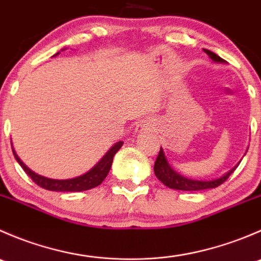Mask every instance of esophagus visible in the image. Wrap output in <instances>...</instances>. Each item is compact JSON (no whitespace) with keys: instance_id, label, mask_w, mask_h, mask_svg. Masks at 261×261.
<instances>
[{"instance_id":"obj_1","label":"esophagus","mask_w":261,"mask_h":261,"mask_svg":"<svg viewBox=\"0 0 261 261\" xmlns=\"http://www.w3.org/2000/svg\"><path fill=\"white\" fill-rule=\"evenodd\" d=\"M150 128H151V123L147 122V121H141V122H139V125L136 126V133L138 134H143V133H146V131H149Z\"/></svg>"}]
</instances>
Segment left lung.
<instances>
[{
    "mask_svg": "<svg viewBox=\"0 0 261 261\" xmlns=\"http://www.w3.org/2000/svg\"><path fill=\"white\" fill-rule=\"evenodd\" d=\"M203 51L208 55L210 58L216 63H225V60L222 58L218 57L217 54L212 53L211 50L203 49ZM239 165V164H238ZM236 165L235 168L227 172L226 174H223L222 177L217 178V179L212 180H196L191 179V178H186L183 175H180L179 173L175 172L172 167L168 163L167 158H165L164 151L160 147V151L158 154L156 160H155L154 165V173L156 175V178L162 181L164 186L169 187L172 189H178V191H203V189H210V188H216V187L221 186L231 174L233 173V170L238 168Z\"/></svg>",
    "mask_w": 261,
    "mask_h": 261,
    "instance_id": "left-lung-1",
    "label": "left lung"
}]
</instances>
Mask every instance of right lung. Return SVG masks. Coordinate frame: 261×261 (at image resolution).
Returning a JSON list of instances; mask_svg holds the SVG:
<instances>
[{
  "instance_id": "add662e5",
  "label": "right lung",
  "mask_w": 261,
  "mask_h": 261,
  "mask_svg": "<svg viewBox=\"0 0 261 261\" xmlns=\"http://www.w3.org/2000/svg\"><path fill=\"white\" fill-rule=\"evenodd\" d=\"M57 54H59V53H57ZM122 144H123L122 141L116 143L115 145L112 146L106 154H105V156L102 158V159L87 173H84V174H82L77 178H72V179H62V180L50 179V178L36 174V173H34L33 170L29 169V168L21 162V159L17 156L14 147H12V151H14L15 159L17 160V163L21 165V168L25 170L26 174L35 181L39 187H41V188L48 189V191H53V192H82V191H88V189L94 188V187L99 186V184L103 181L105 178H106L107 174H109L110 169H111L115 154L120 150V147L122 146Z\"/></svg>"
}]
</instances>
